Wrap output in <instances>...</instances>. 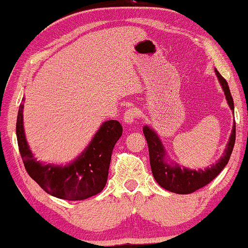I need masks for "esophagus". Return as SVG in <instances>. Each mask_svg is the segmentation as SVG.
I'll return each mask as SVG.
<instances>
[{"mask_svg": "<svg viewBox=\"0 0 248 248\" xmlns=\"http://www.w3.org/2000/svg\"><path fill=\"white\" fill-rule=\"evenodd\" d=\"M137 116H139V111H137V108H133V107H130V108H128L127 111L124 112V120L127 124H132L133 122H135Z\"/></svg>", "mask_w": 248, "mask_h": 248, "instance_id": "esophagus-1", "label": "esophagus"}]
</instances>
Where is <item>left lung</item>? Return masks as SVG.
I'll return each mask as SVG.
<instances>
[{"instance_id":"1","label":"left lung","mask_w":248,"mask_h":248,"mask_svg":"<svg viewBox=\"0 0 248 248\" xmlns=\"http://www.w3.org/2000/svg\"><path fill=\"white\" fill-rule=\"evenodd\" d=\"M216 71L217 78H218L223 91H224L230 108L233 111V99H232L228 82H226L225 78H223V76L220 75L218 71ZM143 133H144L145 140L148 142L151 171H153V175L156 179L157 183L163 188L170 190V192L177 194H190L204 187L210 181H213L219 174L220 171L225 168L226 164L229 163L230 156H231L232 150H233L235 142V122L233 124V128H232L231 135H230L224 154L220 157V159L218 162L213 164L210 168H207L205 170H198V171L180 168L178 164L174 163L169 164L168 162H165V149H164L162 141L157 136L156 132L151 129L150 127L144 126L143 127Z\"/></svg>"}]
</instances>
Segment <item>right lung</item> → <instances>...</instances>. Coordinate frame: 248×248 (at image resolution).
Listing matches in <instances>:
<instances>
[{
    "label": "right lung",
    "mask_w": 248,
    "mask_h": 248,
    "mask_svg": "<svg viewBox=\"0 0 248 248\" xmlns=\"http://www.w3.org/2000/svg\"><path fill=\"white\" fill-rule=\"evenodd\" d=\"M23 108L22 103L17 115L16 134L20 156L30 177L46 193L69 201L85 200L100 193L108 177L113 148L122 135L120 122L116 120L104 122L90 144L73 163L65 166L45 165L35 160L26 142Z\"/></svg>",
    "instance_id": "add662e5"
}]
</instances>
